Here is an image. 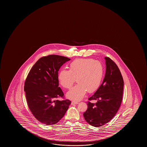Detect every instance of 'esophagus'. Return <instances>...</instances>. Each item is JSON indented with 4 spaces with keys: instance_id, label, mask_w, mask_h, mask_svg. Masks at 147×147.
<instances>
[{
    "instance_id": "1",
    "label": "esophagus",
    "mask_w": 147,
    "mask_h": 147,
    "mask_svg": "<svg viewBox=\"0 0 147 147\" xmlns=\"http://www.w3.org/2000/svg\"><path fill=\"white\" fill-rule=\"evenodd\" d=\"M78 103H79V102H78V101H73L72 102V105H74V104H75V105H77V104H78Z\"/></svg>"
}]
</instances>
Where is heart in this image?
I'll list each match as a JSON object with an SVG mask.
<instances>
[{
    "mask_svg": "<svg viewBox=\"0 0 147 147\" xmlns=\"http://www.w3.org/2000/svg\"><path fill=\"white\" fill-rule=\"evenodd\" d=\"M103 73L102 65L99 61L92 59H78L71 63L69 70H60L58 79L63 88L70 89L76 79L78 84L67 93V96L73 100H80L84 96L87 91L92 93L98 89L102 80Z\"/></svg>",
    "mask_w": 147,
    "mask_h": 147,
    "instance_id": "heart-1",
    "label": "heart"
}]
</instances>
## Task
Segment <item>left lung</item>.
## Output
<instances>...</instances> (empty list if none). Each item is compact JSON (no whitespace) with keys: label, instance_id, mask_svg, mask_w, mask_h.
Returning <instances> with one entry per match:
<instances>
[{"label":"left lung","instance_id":"obj_1","mask_svg":"<svg viewBox=\"0 0 147 147\" xmlns=\"http://www.w3.org/2000/svg\"><path fill=\"white\" fill-rule=\"evenodd\" d=\"M106 73L102 83L94 95L88 98V108L83 113L91 125L99 127L109 123L116 115L123 99V80L117 64L105 57ZM96 100L95 103L90 101Z\"/></svg>","mask_w":147,"mask_h":147}]
</instances>
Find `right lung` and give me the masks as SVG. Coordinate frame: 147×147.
Returning a JSON list of instances; mask_svg holds the SVG:
<instances>
[{"label":"right lung","mask_w":147,"mask_h":147,"mask_svg":"<svg viewBox=\"0 0 147 147\" xmlns=\"http://www.w3.org/2000/svg\"><path fill=\"white\" fill-rule=\"evenodd\" d=\"M70 59L56 55L42 57L28 73L24 90L28 108L34 117L45 125H55L64 117L71 104L59 87L58 71Z\"/></svg>","instance_id":"right-lung-1"}]
</instances>
